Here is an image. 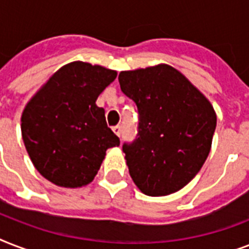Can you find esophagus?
Returning a JSON list of instances; mask_svg holds the SVG:
<instances>
[{"label": "esophagus", "mask_w": 249, "mask_h": 249, "mask_svg": "<svg viewBox=\"0 0 249 249\" xmlns=\"http://www.w3.org/2000/svg\"><path fill=\"white\" fill-rule=\"evenodd\" d=\"M112 130H113V133L116 134V136H119V137L121 136V126H120V125H116V126H113Z\"/></svg>", "instance_id": "34e87169"}]
</instances>
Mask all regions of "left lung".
I'll return each mask as SVG.
<instances>
[{"label": "left lung", "mask_w": 249, "mask_h": 249, "mask_svg": "<svg viewBox=\"0 0 249 249\" xmlns=\"http://www.w3.org/2000/svg\"><path fill=\"white\" fill-rule=\"evenodd\" d=\"M119 83L138 109L137 137L123 144L130 177L150 196L181 190L207 160L216 129L214 109L166 64L121 72Z\"/></svg>", "instance_id": "1"}]
</instances>
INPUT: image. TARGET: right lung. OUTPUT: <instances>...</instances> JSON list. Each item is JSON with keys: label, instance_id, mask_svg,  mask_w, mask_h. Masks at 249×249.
I'll list each match as a JSON object with an SVG mask.
<instances>
[{"label": "right lung", "instance_id": "1", "mask_svg": "<svg viewBox=\"0 0 249 249\" xmlns=\"http://www.w3.org/2000/svg\"><path fill=\"white\" fill-rule=\"evenodd\" d=\"M116 79L101 66L73 62L52 76L21 116V136L33 165L62 187L93 181L107 148L120 140L107 126L98 95Z\"/></svg>", "mask_w": 249, "mask_h": 249}]
</instances>
